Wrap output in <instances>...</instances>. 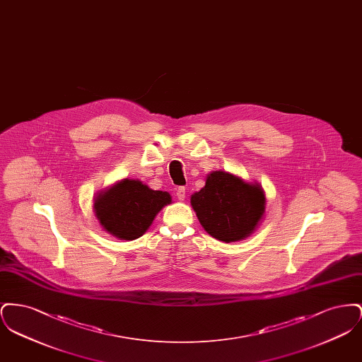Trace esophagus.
I'll list each match as a JSON object with an SVG mask.
<instances>
[{"label":"esophagus","instance_id":"1","mask_svg":"<svg viewBox=\"0 0 362 362\" xmlns=\"http://www.w3.org/2000/svg\"><path fill=\"white\" fill-rule=\"evenodd\" d=\"M176 197H177L179 201H185V198H186V189L185 187H179V189H176Z\"/></svg>","mask_w":362,"mask_h":362}]
</instances>
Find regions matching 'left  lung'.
<instances>
[{
  "instance_id": "obj_1",
  "label": "left lung",
  "mask_w": 362,
  "mask_h": 362,
  "mask_svg": "<svg viewBox=\"0 0 362 362\" xmlns=\"http://www.w3.org/2000/svg\"><path fill=\"white\" fill-rule=\"evenodd\" d=\"M189 204L211 238L233 243L258 229L266 211V195L257 182L220 170L207 173L205 186L191 195Z\"/></svg>"
}]
</instances>
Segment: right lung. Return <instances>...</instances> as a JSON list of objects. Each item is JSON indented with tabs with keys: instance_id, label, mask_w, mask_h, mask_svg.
I'll list each match as a JSON object with an SVG mask.
<instances>
[{
	"instance_id": "right-lung-1",
	"label": "right lung",
	"mask_w": 362,
	"mask_h": 362,
	"mask_svg": "<svg viewBox=\"0 0 362 362\" xmlns=\"http://www.w3.org/2000/svg\"><path fill=\"white\" fill-rule=\"evenodd\" d=\"M171 202L170 192L126 177L99 191L93 198V210L107 233L121 240H136L149 229L158 211Z\"/></svg>"
}]
</instances>
